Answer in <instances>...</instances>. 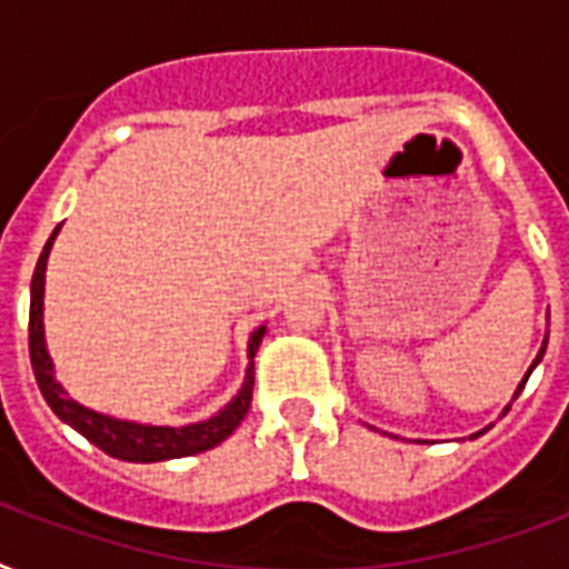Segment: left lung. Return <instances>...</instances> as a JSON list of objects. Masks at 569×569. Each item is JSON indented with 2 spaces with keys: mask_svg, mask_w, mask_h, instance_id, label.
I'll use <instances>...</instances> for the list:
<instances>
[{
  "mask_svg": "<svg viewBox=\"0 0 569 569\" xmlns=\"http://www.w3.org/2000/svg\"><path fill=\"white\" fill-rule=\"evenodd\" d=\"M543 351H547V342H543V348H540V355H538V357H535V363H531V366H529V372H526V378H522V383H520V387H517V392H513V398H517V396H520V392H522V387H526V380H529L531 369H535V366H538V363H540V357H543ZM508 410H511V407H505V413H508ZM505 413H502V416H505ZM485 431H487V428H485ZM472 437H478V433H472Z\"/></svg>",
  "mask_w": 569,
  "mask_h": 569,
  "instance_id": "8db88e82",
  "label": "left lung"
}]
</instances>
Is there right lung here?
<instances>
[{
  "instance_id": "obj_1",
  "label": "right lung",
  "mask_w": 569,
  "mask_h": 569,
  "mask_svg": "<svg viewBox=\"0 0 569 569\" xmlns=\"http://www.w3.org/2000/svg\"><path fill=\"white\" fill-rule=\"evenodd\" d=\"M58 230L49 236L47 248L40 253L34 277H31V307H29V355L31 369H34V380H38L40 392L47 398V405L52 407V413L67 422L73 431H79L84 440H91L97 449L118 460H129V463H156V460L171 458H189L197 451L214 449L218 442H223L241 419L250 410V396H253V355H257L259 342L266 337V325L250 333L248 342V375L241 383L239 396L232 398L230 405L218 410L214 416L203 419V422L182 425V428H171V425H138L127 422V419H114V416L97 413L91 407L79 405L67 396L64 387L58 383L52 375V360H49L47 339H43V280H47V259L52 250Z\"/></svg>"
}]
</instances>
